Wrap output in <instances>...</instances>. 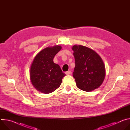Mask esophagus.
<instances>
[{
	"instance_id": "1",
	"label": "esophagus",
	"mask_w": 130,
	"mask_h": 130,
	"mask_svg": "<svg viewBox=\"0 0 130 130\" xmlns=\"http://www.w3.org/2000/svg\"><path fill=\"white\" fill-rule=\"evenodd\" d=\"M70 73H71V71L70 70H68V71L65 72V74L66 75H70Z\"/></svg>"
}]
</instances>
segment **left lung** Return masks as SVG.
I'll use <instances>...</instances> for the list:
<instances>
[{"mask_svg":"<svg viewBox=\"0 0 130 130\" xmlns=\"http://www.w3.org/2000/svg\"><path fill=\"white\" fill-rule=\"evenodd\" d=\"M72 49L76 64L72 75L78 88L85 91L99 88L105 76V65L100 55L82 45H73Z\"/></svg>","mask_w":130,"mask_h":130,"instance_id":"left-lung-1","label":"left lung"}]
</instances>
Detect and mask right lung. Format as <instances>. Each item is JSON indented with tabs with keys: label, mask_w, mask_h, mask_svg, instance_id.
Listing matches in <instances>:
<instances>
[{
	"label": "right lung",
	"mask_w": 130,
	"mask_h": 130,
	"mask_svg": "<svg viewBox=\"0 0 130 130\" xmlns=\"http://www.w3.org/2000/svg\"><path fill=\"white\" fill-rule=\"evenodd\" d=\"M62 49L59 45L48 47L36 55L31 65L30 78L33 86L42 93L50 94L60 87L66 76L53 58Z\"/></svg>",
	"instance_id": "1"
}]
</instances>
